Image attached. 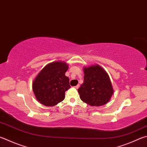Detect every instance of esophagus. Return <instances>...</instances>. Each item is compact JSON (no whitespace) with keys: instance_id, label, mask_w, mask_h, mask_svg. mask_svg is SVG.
<instances>
[{"instance_id":"34e87169","label":"esophagus","mask_w":147,"mask_h":147,"mask_svg":"<svg viewBox=\"0 0 147 147\" xmlns=\"http://www.w3.org/2000/svg\"><path fill=\"white\" fill-rule=\"evenodd\" d=\"M79 87H80V85H77L76 86L74 87V88H75V89H78V88H79Z\"/></svg>"}]
</instances>
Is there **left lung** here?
I'll return each mask as SVG.
<instances>
[{"label": "left lung", "mask_w": 147, "mask_h": 147, "mask_svg": "<svg viewBox=\"0 0 147 147\" xmlns=\"http://www.w3.org/2000/svg\"><path fill=\"white\" fill-rule=\"evenodd\" d=\"M84 72V84L78 89L81 100L91 106L105 105L113 94L107 73L98 65L85 67Z\"/></svg>", "instance_id": "left-lung-1"}]
</instances>
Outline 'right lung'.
I'll return each mask as SVG.
<instances>
[{
  "label": "right lung",
  "mask_w": 147,
  "mask_h": 147,
  "mask_svg": "<svg viewBox=\"0 0 147 147\" xmlns=\"http://www.w3.org/2000/svg\"><path fill=\"white\" fill-rule=\"evenodd\" d=\"M68 65L55 62L44 67L33 83L36 99L46 106H54L65 98V92L71 87L69 79L65 76Z\"/></svg>",
  "instance_id": "right-lung-1"
}]
</instances>
